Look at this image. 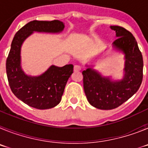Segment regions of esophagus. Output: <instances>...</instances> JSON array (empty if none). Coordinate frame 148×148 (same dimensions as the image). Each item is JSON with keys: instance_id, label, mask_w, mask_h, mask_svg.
<instances>
[{"instance_id": "obj_1", "label": "esophagus", "mask_w": 148, "mask_h": 148, "mask_svg": "<svg viewBox=\"0 0 148 148\" xmlns=\"http://www.w3.org/2000/svg\"><path fill=\"white\" fill-rule=\"evenodd\" d=\"M81 69H82V68H81V66H79V65L75 64V66H74V71H75V72H78V71H80Z\"/></svg>"}]
</instances>
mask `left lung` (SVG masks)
<instances>
[{
    "label": "left lung",
    "instance_id": "obj_1",
    "mask_svg": "<svg viewBox=\"0 0 148 148\" xmlns=\"http://www.w3.org/2000/svg\"><path fill=\"white\" fill-rule=\"evenodd\" d=\"M110 28L116 31L117 37L113 44L125 53L124 78L113 82L91 68L82 72L87 101L101 110L115 109L121 105L138 91L143 78V58L133 34L119 26Z\"/></svg>",
    "mask_w": 148,
    "mask_h": 148
}]
</instances>
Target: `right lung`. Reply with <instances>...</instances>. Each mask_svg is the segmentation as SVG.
Returning <instances> with one entry per match:
<instances>
[{
	"instance_id": "add662e5",
	"label": "right lung",
	"mask_w": 148,
	"mask_h": 148,
	"mask_svg": "<svg viewBox=\"0 0 148 148\" xmlns=\"http://www.w3.org/2000/svg\"><path fill=\"white\" fill-rule=\"evenodd\" d=\"M64 28V23L58 20L32 21L18 30L13 38L6 63L8 82L14 95L32 108L49 109L59 104L66 82L73 73V65L51 66L40 76H28L21 68V44L33 32H59Z\"/></svg>"
}]
</instances>
